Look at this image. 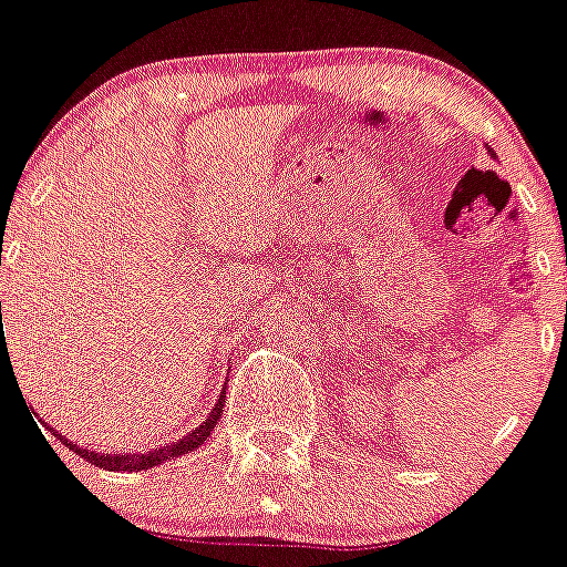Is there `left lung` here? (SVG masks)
Here are the masks:
<instances>
[{
  "mask_svg": "<svg viewBox=\"0 0 567 567\" xmlns=\"http://www.w3.org/2000/svg\"><path fill=\"white\" fill-rule=\"evenodd\" d=\"M491 156H494V151H491Z\"/></svg>",
  "mask_w": 567,
  "mask_h": 567,
  "instance_id": "obj_1",
  "label": "left lung"
}]
</instances>
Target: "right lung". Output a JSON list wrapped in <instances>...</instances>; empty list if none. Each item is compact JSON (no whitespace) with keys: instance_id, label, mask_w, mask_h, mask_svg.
Returning <instances> with one entry per match:
<instances>
[{"instance_id":"add662e5","label":"right lung","mask_w":567,"mask_h":567,"mask_svg":"<svg viewBox=\"0 0 567 567\" xmlns=\"http://www.w3.org/2000/svg\"><path fill=\"white\" fill-rule=\"evenodd\" d=\"M221 403H225V392H221L219 403H216V409L210 411L208 420H205L203 425L194 427V431H188V436L177 439V442L169 444V447H156V450H151V453H140V455H101V453H93V450L76 447V444H71V442H68V439H62L60 433H56V436H60L62 442H65L68 447L73 450V453L82 455V458H87L90 463H95V466L109 468V472H140V468L158 466V463L173 461V458H177V455H186V453H192V450H197L199 444H203L205 439L210 436V431H214V427H216V420H219V416H221Z\"/></svg>"}]
</instances>
